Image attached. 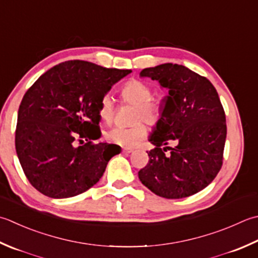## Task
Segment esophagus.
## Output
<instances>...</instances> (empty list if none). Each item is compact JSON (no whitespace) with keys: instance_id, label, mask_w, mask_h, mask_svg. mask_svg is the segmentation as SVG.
Segmentation results:
<instances>
[{"instance_id":"1","label":"esophagus","mask_w":258,"mask_h":258,"mask_svg":"<svg viewBox=\"0 0 258 258\" xmlns=\"http://www.w3.org/2000/svg\"><path fill=\"white\" fill-rule=\"evenodd\" d=\"M122 152H123L124 154H130V153L133 152V150H132V149H123Z\"/></svg>"}]
</instances>
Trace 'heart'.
I'll use <instances>...</instances> for the list:
<instances>
[{
  "mask_svg": "<svg viewBox=\"0 0 258 258\" xmlns=\"http://www.w3.org/2000/svg\"><path fill=\"white\" fill-rule=\"evenodd\" d=\"M152 89L148 84L141 80L132 79L119 90L120 100L124 104L134 106L133 122L143 120L150 125H153L159 119V107L152 100ZM99 117L104 123L109 124L114 118L115 106L109 95H105L99 103ZM148 131L143 123L138 122L130 127H113L105 133V139L108 142L123 146V148H133L141 141L145 139Z\"/></svg>",
  "mask_w": 258,
  "mask_h": 258,
  "instance_id": "heart-1",
  "label": "heart"
}]
</instances>
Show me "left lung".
I'll list each match as a JSON object with an SVG mask.
<instances>
[{
    "label": "left lung",
    "mask_w": 258,
    "mask_h": 258,
    "mask_svg": "<svg viewBox=\"0 0 258 258\" xmlns=\"http://www.w3.org/2000/svg\"><path fill=\"white\" fill-rule=\"evenodd\" d=\"M140 76L169 90L150 136L155 148L139 171L141 182L166 199L199 192L223 165L227 127L218 93L206 77L176 63L145 68Z\"/></svg>",
    "instance_id": "obj_1"
}]
</instances>
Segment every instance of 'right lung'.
I'll list each match as a JSON object with an SVG mask.
<instances>
[{
  "label": "right lung",
  "mask_w": 258,
  "mask_h": 258,
  "mask_svg": "<svg viewBox=\"0 0 258 258\" xmlns=\"http://www.w3.org/2000/svg\"><path fill=\"white\" fill-rule=\"evenodd\" d=\"M131 73L70 60L49 69L28 89L18 112L15 149L25 176L39 192L70 198L102 178L119 149L93 143L100 138L99 103Z\"/></svg>",
  "instance_id": "1"
}]
</instances>
